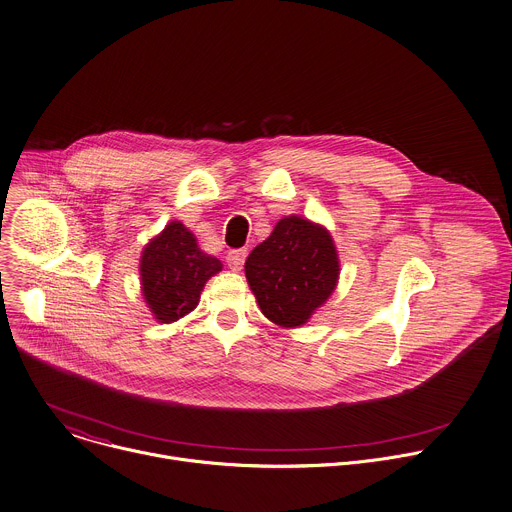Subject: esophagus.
Returning a JSON list of instances; mask_svg holds the SVG:
<instances>
[{
    "mask_svg": "<svg viewBox=\"0 0 512 512\" xmlns=\"http://www.w3.org/2000/svg\"><path fill=\"white\" fill-rule=\"evenodd\" d=\"M247 259V249H233L227 253V265L233 269V271H239L243 267Z\"/></svg>",
    "mask_w": 512,
    "mask_h": 512,
    "instance_id": "esophagus-1",
    "label": "esophagus"
}]
</instances>
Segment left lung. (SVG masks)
<instances>
[{"mask_svg":"<svg viewBox=\"0 0 512 512\" xmlns=\"http://www.w3.org/2000/svg\"><path fill=\"white\" fill-rule=\"evenodd\" d=\"M340 265L332 237L302 216H287L245 261L261 312L275 324L308 322L334 291Z\"/></svg>","mask_w":512,"mask_h":512,"instance_id":"1","label":"left lung"}]
</instances>
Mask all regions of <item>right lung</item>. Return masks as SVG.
<instances>
[{"label":"right lung","mask_w":512,"mask_h":512,"mask_svg":"<svg viewBox=\"0 0 512 512\" xmlns=\"http://www.w3.org/2000/svg\"><path fill=\"white\" fill-rule=\"evenodd\" d=\"M223 263L200 251L194 235L178 221L170 223L141 255V294L156 320L170 324L190 314L204 283Z\"/></svg>","instance_id":"right-lung-1"}]
</instances>
